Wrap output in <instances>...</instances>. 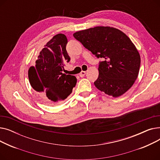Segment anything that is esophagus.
I'll list each match as a JSON object with an SVG mask.
<instances>
[{
	"label": "esophagus",
	"instance_id": "34e87169",
	"mask_svg": "<svg viewBox=\"0 0 160 160\" xmlns=\"http://www.w3.org/2000/svg\"><path fill=\"white\" fill-rule=\"evenodd\" d=\"M86 71H81V72L80 73V76L81 77H83L85 76V74H86Z\"/></svg>",
	"mask_w": 160,
	"mask_h": 160
}]
</instances>
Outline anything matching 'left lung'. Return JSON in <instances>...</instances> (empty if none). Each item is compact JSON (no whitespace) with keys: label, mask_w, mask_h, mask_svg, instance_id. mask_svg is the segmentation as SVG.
Here are the masks:
<instances>
[{"label":"left lung","mask_w":160,"mask_h":160,"mask_svg":"<svg viewBox=\"0 0 160 160\" xmlns=\"http://www.w3.org/2000/svg\"><path fill=\"white\" fill-rule=\"evenodd\" d=\"M73 36L98 58L99 74L95 87L108 95L118 97L135 82L141 64L136 46L122 31L96 27L75 32Z\"/></svg>","instance_id":"left-lung-1"}]
</instances>
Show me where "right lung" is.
Listing matches in <instances>:
<instances>
[{"instance_id": "obj_1", "label": "right lung", "mask_w": 160, "mask_h": 160, "mask_svg": "<svg viewBox=\"0 0 160 160\" xmlns=\"http://www.w3.org/2000/svg\"><path fill=\"white\" fill-rule=\"evenodd\" d=\"M67 43L64 34L54 36L40 52L35 65L28 70L31 86L48 104L65 100L77 83L74 76L62 72L65 63L71 60L66 50Z\"/></svg>"}]
</instances>
